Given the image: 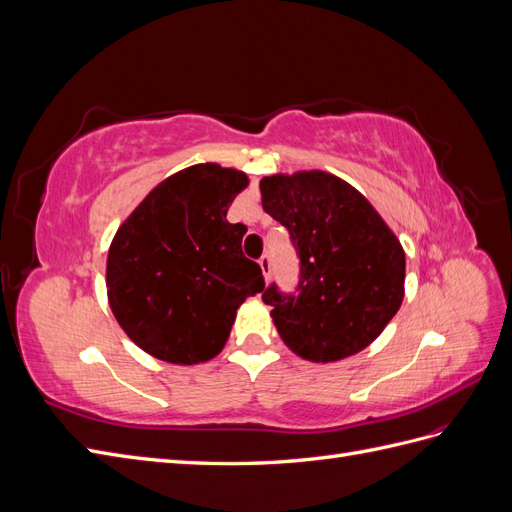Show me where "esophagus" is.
Returning a JSON list of instances; mask_svg holds the SVG:
<instances>
[{"label":"esophagus","mask_w":512,"mask_h":512,"mask_svg":"<svg viewBox=\"0 0 512 512\" xmlns=\"http://www.w3.org/2000/svg\"><path fill=\"white\" fill-rule=\"evenodd\" d=\"M258 265L262 269V275H265V280L269 282V277H271V256L269 254H262L260 260H258Z\"/></svg>","instance_id":"obj_1"}]
</instances>
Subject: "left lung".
Segmentation results:
<instances>
[{
	"instance_id": "8db88e82",
	"label": "left lung",
	"mask_w": 512,
	"mask_h": 512,
	"mask_svg": "<svg viewBox=\"0 0 512 512\" xmlns=\"http://www.w3.org/2000/svg\"><path fill=\"white\" fill-rule=\"evenodd\" d=\"M262 209L290 232L297 292L271 284L262 301L301 359L333 363L367 348L404 301L406 254L369 200L324 170L260 181Z\"/></svg>"
}]
</instances>
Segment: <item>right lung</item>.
I'll return each instance as SVG.
<instances>
[{"instance_id": "right-lung-1", "label": "right lung", "mask_w": 512, "mask_h": 512, "mask_svg": "<svg viewBox=\"0 0 512 512\" xmlns=\"http://www.w3.org/2000/svg\"><path fill=\"white\" fill-rule=\"evenodd\" d=\"M247 175L196 164L153 188L115 232L106 260L108 305L132 342L160 361L218 356L239 305L265 288L243 256V224L226 220Z\"/></svg>"}]
</instances>
